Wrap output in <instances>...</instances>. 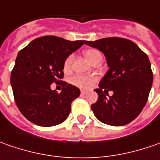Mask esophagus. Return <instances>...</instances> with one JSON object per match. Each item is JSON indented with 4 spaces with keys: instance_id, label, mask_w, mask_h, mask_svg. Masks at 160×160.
<instances>
[{
    "instance_id": "obj_1",
    "label": "esophagus",
    "mask_w": 160,
    "mask_h": 160,
    "mask_svg": "<svg viewBox=\"0 0 160 160\" xmlns=\"http://www.w3.org/2000/svg\"><path fill=\"white\" fill-rule=\"evenodd\" d=\"M80 93H81V95H86V94L88 93V91L84 90V89H81V90H80Z\"/></svg>"
}]
</instances>
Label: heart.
Wrapping results in <instances>:
<instances>
[{
  "mask_svg": "<svg viewBox=\"0 0 160 160\" xmlns=\"http://www.w3.org/2000/svg\"><path fill=\"white\" fill-rule=\"evenodd\" d=\"M85 57L87 58V59L93 63L96 59H97L99 56H102L99 51H97L96 49H88L84 53ZM72 57L70 56L67 58V59L65 60L64 62V69L68 70L71 66V63H72ZM95 77L93 76H84V75H76L72 78V83H74L75 85L80 86V87H82V88H88L90 87L91 84L95 81Z\"/></svg>",
  "mask_w": 160,
  "mask_h": 160,
  "instance_id": "obj_1",
  "label": "heart"
}]
</instances>
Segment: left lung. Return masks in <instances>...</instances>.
<instances>
[{"label": "left lung", "mask_w": 160, "mask_h": 160, "mask_svg": "<svg viewBox=\"0 0 160 160\" xmlns=\"http://www.w3.org/2000/svg\"><path fill=\"white\" fill-rule=\"evenodd\" d=\"M85 44L102 52L109 67L99 88L95 89L98 99L91 109L96 118L114 127L128 124L145 106L152 88L153 73L148 56L135 42L123 38H104ZM108 90L113 92L109 99Z\"/></svg>", "instance_id": "8db88e82"}]
</instances>
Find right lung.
<instances>
[{"mask_svg": "<svg viewBox=\"0 0 160 160\" xmlns=\"http://www.w3.org/2000/svg\"><path fill=\"white\" fill-rule=\"evenodd\" d=\"M85 41L71 42L57 36H43L20 50L10 75L17 106L25 118L40 127H52L69 116L71 103L80 96L75 86L61 82L58 94L53 82L63 76L64 62Z\"/></svg>", "mask_w": 160, "mask_h": 160, "instance_id": "add662e5", "label": "right lung"}]
</instances>
